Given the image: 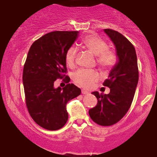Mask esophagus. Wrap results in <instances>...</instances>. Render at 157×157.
<instances>
[{
  "label": "esophagus",
  "mask_w": 157,
  "mask_h": 157,
  "mask_svg": "<svg viewBox=\"0 0 157 157\" xmlns=\"http://www.w3.org/2000/svg\"><path fill=\"white\" fill-rule=\"evenodd\" d=\"M82 94H89V91H86V90H82Z\"/></svg>",
  "instance_id": "obj_1"
}]
</instances>
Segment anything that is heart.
<instances>
[{"mask_svg":"<svg viewBox=\"0 0 157 157\" xmlns=\"http://www.w3.org/2000/svg\"><path fill=\"white\" fill-rule=\"evenodd\" d=\"M82 46L88 51L97 56V63L102 68H109L116 63L117 55L113 50L109 49L107 43L104 40L94 35H88L82 40ZM77 48L71 46L66 53V63L68 66L75 64ZM98 74L94 70L77 71L74 75L73 79L76 83L85 89H89L98 80Z\"/></svg>","mask_w":157,"mask_h":157,"instance_id":"obj_1","label":"heart"}]
</instances>
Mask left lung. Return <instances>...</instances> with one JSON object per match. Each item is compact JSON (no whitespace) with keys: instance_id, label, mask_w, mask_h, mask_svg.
<instances>
[{"instance_id":"1","label":"left lung","mask_w":157,"mask_h":157,"mask_svg":"<svg viewBox=\"0 0 157 157\" xmlns=\"http://www.w3.org/2000/svg\"><path fill=\"white\" fill-rule=\"evenodd\" d=\"M104 32L114 44L118 60L103 82L104 86L110 89V93L92 92L98 102L89 113L97 124L109 126L120 121L131 107L138 83L139 71L136 51L130 41L111 29H105Z\"/></svg>"}]
</instances>
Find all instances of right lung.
<instances>
[{
	"mask_svg": "<svg viewBox=\"0 0 157 157\" xmlns=\"http://www.w3.org/2000/svg\"><path fill=\"white\" fill-rule=\"evenodd\" d=\"M78 33L55 31L46 34L32 44L27 55L23 71L27 109L34 121L47 130L63 127L68 118L66 104L81 93L75 85L68 83L69 77L64 75L67 71L66 53ZM57 78H63L68 84L63 89L55 88Z\"/></svg>",
	"mask_w": 157,
	"mask_h": 157,
	"instance_id": "1",
	"label": "right lung"
}]
</instances>
